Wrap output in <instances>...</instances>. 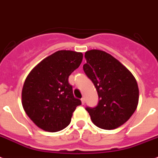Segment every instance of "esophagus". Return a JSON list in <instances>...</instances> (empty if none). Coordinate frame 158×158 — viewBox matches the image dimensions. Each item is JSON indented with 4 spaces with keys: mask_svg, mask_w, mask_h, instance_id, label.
<instances>
[{
    "mask_svg": "<svg viewBox=\"0 0 158 158\" xmlns=\"http://www.w3.org/2000/svg\"><path fill=\"white\" fill-rule=\"evenodd\" d=\"M81 102H82V105H84V104H85L84 98H81Z\"/></svg>",
    "mask_w": 158,
    "mask_h": 158,
    "instance_id": "34e87169",
    "label": "esophagus"
}]
</instances>
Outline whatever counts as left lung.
Masks as SVG:
<instances>
[{"instance_id": "1", "label": "left lung", "mask_w": 158, "mask_h": 158, "mask_svg": "<svg viewBox=\"0 0 158 158\" xmlns=\"http://www.w3.org/2000/svg\"><path fill=\"white\" fill-rule=\"evenodd\" d=\"M83 71L98 94L95 107H86L97 127L112 130L120 127L135 113L139 87L130 71L107 52L92 49L85 52Z\"/></svg>"}]
</instances>
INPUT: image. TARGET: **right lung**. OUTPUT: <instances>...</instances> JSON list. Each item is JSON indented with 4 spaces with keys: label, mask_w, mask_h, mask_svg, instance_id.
I'll list each match as a JSON object with an SVG mask.
<instances>
[{
    "label": "right lung",
    "mask_w": 158,
    "mask_h": 158,
    "mask_svg": "<svg viewBox=\"0 0 158 158\" xmlns=\"http://www.w3.org/2000/svg\"><path fill=\"white\" fill-rule=\"evenodd\" d=\"M82 60V53L60 50L38 64L30 72L22 90L24 111L38 127L45 131L63 130L82 102L73 95L71 74Z\"/></svg>",
    "instance_id": "obj_1"
}]
</instances>
